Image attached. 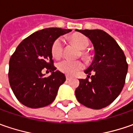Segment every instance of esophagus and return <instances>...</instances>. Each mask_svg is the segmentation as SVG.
<instances>
[{"instance_id":"esophagus-1","label":"esophagus","mask_w":133,"mask_h":133,"mask_svg":"<svg viewBox=\"0 0 133 133\" xmlns=\"http://www.w3.org/2000/svg\"><path fill=\"white\" fill-rule=\"evenodd\" d=\"M70 78H71L69 77V75H66V79L67 80V81H69V80H70Z\"/></svg>"}]
</instances>
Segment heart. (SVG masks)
<instances>
[{"instance_id": "obj_1", "label": "heart", "mask_w": 133, "mask_h": 133, "mask_svg": "<svg viewBox=\"0 0 133 133\" xmlns=\"http://www.w3.org/2000/svg\"><path fill=\"white\" fill-rule=\"evenodd\" d=\"M70 41L81 50H84L89 44V41L87 36L80 33L72 34L69 37ZM64 49V43L62 39L57 38L53 42L51 47V52L55 58L61 57ZM83 68V64L80 61L63 60L58 64V69L64 74L72 75Z\"/></svg>"}]
</instances>
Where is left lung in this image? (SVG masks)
Wrapping results in <instances>:
<instances>
[{"mask_svg": "<svg viewBox=\"0 0 133 133\" xmlns=\"http://www.w3.org/2000/svg\"><path fill=\"white\" fill-rule=\"evenodd\" d=\"M75 31L89 38L95 49L93 61L84 71L88 78L79 79L75 96L85 107L100 110L112 103L124 86L128 69L125 55L115 39L103 30Z\"/></svg>", "mask_w": 133, "mask_h": 133, "instance_id": "1", "label": "left lung"}]
</instances>
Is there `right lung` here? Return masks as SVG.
Listing matches in <instances>:
<instances>
[{
  "label": "right lung",
  "instance_id": "1",
  "mask_svg": "<svg viewBox=\"0 0 133 133\" xmlns=\"http://www.w3.org/2000/svg\"><path fill=\"white\" fill-rule=\"evenodd\" d=\"M71 29L46 28L35 32L21 41L9 60V81L17 99L30 108L44 107L52 103L59 87L66 81L64 73L55 71L51 47L61 35ZM52 74L44 77L42 69Z\"/></svg>",
  "mask_w": 133,
  "mask_h": 133
}]
</instances>
